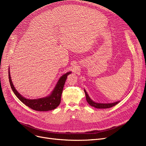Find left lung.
I'll return each mask as SVG.
<instances>
[{
	"label": "left lung",
	"mask_w": 146,
	"mask_h": 146,
	"mask_svg": "<svg viewBox=\"0 0 146 146\" xmlns=\"http://www.w3.org/2000/svg\"><path fill=\"white\" fill-rule=\"evenodd\" d=\"M84 92L85 93V95H86V101L88 102V103L92 106L95 107L96 108H99V109H105V108H111V107L115 106V105H117V104H118L120 101H117L115 102H112V103H98V102H96L95 101H94L92 99L89 95L88 94L87 92L86 91V90L84 89Z\"/></svg>",
	"instance_id": "left-lung-1"
}]
</instances>
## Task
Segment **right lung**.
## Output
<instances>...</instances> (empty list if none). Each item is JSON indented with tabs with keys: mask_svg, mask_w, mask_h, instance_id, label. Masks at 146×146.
<instances>
[{
	"mask_svg": "<svg viewBox=\"0 0 146 146\" xmlns=\"http://www.w3.org/2000/svg\"><path fill=\"white\" fill-rule=\"evenodd\" d=\"M71 73L72 72H68L61 76L50 95L43 98L33 99L24 97L15 89L12 81L10 70H9V80L13 93L22 103H24L29 108L37 111H48L56 109L60 105L61 96L66 80L67 76Z\"/></svg>",
	"mask_w": 146,
	"mask_h": 146,
	"instance_id": "add662e5",
	"label": "right lung"
}]
</instances>
